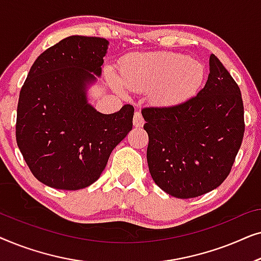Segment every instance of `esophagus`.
<instances>
[{
    "instance_id": "34e87169",
    "label": "esophagus",
    "mask_w": 261,
    "mask_h": 261,
    "mask_svg": "<svg viewBox=\"0 0 261 261\" xmlns=\"http://www.w3.org/2000/svg\"><path fill=\"white\" fill-rule=\"evenodd\" d=\"M133 123H134V126H135V127H141L142 124L145 123V120H144V117H142L141 113L137 112V113L134 114V117H133Z\"/></svg>"
}]
</instances>
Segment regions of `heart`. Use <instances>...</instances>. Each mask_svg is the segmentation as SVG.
<instances>
[{
	"mask_svg": "<svg viewBox=\"0 0 261 261\" xmlns=\"http://www.w3.org/2000/svg\"><path fill=\"white\" fill-rule=\"evenodd\" d=\"M204 66L176 52L142 53L127 57L121 64V85L128 90H154L163 103H176L195 94L204 80Z\"/></svg>",
	"mask_w": 261,
	"mask_h": 261,
	"instance_id": "b5f03b06",
	"label": "heart"
}]
</instances>
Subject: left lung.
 Instances as JSON below:
<instances>
[{"instance_id": "8db88e82", "label": "left lung", "mask_w": 261, "mask_h": 261, "mask_svg": "<svg viewBox=\"0 0 261 261\" xmlns=\"http://www.w3.org/2000/svg\"><path fill=\"white\" fill-rule=\"evenodd\" d=\"M204 88L178 105L141 110L148 134L147 163L158 187L173 197L194 198L229 174L245 133L241 91L215 55Z\"/></svg>"}]
</instances>
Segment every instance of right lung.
<instances>
[{
  "instance_id": "1",
  "label": "right lung",
  "mask_w": 261,
  "mask_h": 261,
  "mask_svg": "<svg viewBox=\"0 0 261 261\" xmlns=\"http://www.w3.org/2000/svg\"><path fill=\"white\" fill-rule=\"evenodd\" d=\"M108 45L97 37L63 39L38 57L21 88L16 142L31 172L47 187L80 190L95 183L133 128V106L102 114L88 102Z\"/></svg>"
}]
</instances>
